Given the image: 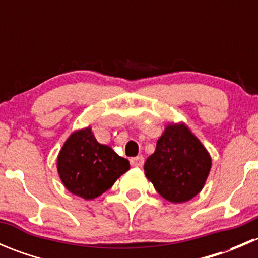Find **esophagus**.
I'll list each match as a JSON object with an SVG mask.
<instances>
[{
	"label": "esophagus",
	"instance_id": "34e87169",
	"mask_svg": "<svg viewBox=\"0 0 258 258\" xmlns=\"http://www.w3.org/2000/svg\"><path fill=\"white\" fill-rule=\"evenodd\" d=\"M130 161H131V165L134 167H141L145 162V158L144 156H137V157H132Z\"/></svg>",
	"mask_w": 258,
	"mask_h": 258
}]
</instances>
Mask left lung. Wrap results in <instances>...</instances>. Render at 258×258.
<instances>
[{
    "mask_svg": "<svg viewBox=\"0 0 258 258\" xmlns=\"http://www.w3.org/2000/svg\"><path fill=\"white\" fill-rule=\"evenodd\" d=\"M211 165L210 153L191 130L183 123H171L144 168L146 177L163 199L181 204L204 188Z\"/></svg>",
    "mask_w": 258,
    "mask_h": 258,
    "instance_id": "8db88e82",
    "label": "left lung"
}]
</instances>
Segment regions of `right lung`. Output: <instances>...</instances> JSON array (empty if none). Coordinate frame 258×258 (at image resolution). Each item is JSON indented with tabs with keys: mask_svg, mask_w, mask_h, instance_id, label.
I'll list each match as a JSON object with an SVG mask.
<instances>
[{
	"mask_svg": "<svg viewBox=\"0 0 258 258\" xmlns=\"http://www.w3.org/2000/svg\"><path fill=\"white\" fill-rule=\"evenodd\" d=\"M130 170V162L110 146L98 144L91 127L72 132L57 157V171L67 189L93 200L113 186Z\"/></svg>",
	"mask_w": 258,
	"mask_h": 258,
	"instance_id": "add662e5",
	"label": "right lung"
}]
</instances>
